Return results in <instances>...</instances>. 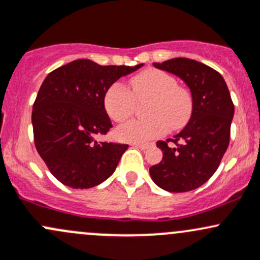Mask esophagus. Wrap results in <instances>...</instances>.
Segmentation results:
<instances>
[{"label":"esophagus","instance_id":"34e87169","mask_svg":"<svg viewBox=\"0 0 260 260\" xmlns=\"http://www.w3.org/2000/svg\"><path fill=\"white\" fill-rule=\"evenodd\" d=\"M133 147H137V148H141V149H146L148 148L149 144L148 143H132Z\"/></svg>","mask_w":260,"mask_h":260}]
</instances>
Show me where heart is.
Instances as JSON below:
<instances>
[{
	"mask_svg": "<svg viewBox=\"0 0 260 260\" xmlns=\"http://www.w3.org/2000/svg\"><path fill=\"white\" fill-rule=\"evenodd\" d=\"M144 114L149 118L131 121L117 129V137L125 142H146L162 137L168 129H182L193 113L192 92L179 86L174 76L165 71L146 70L131 78V91L113 83L106 91L103 103L114 122H125L135 113L137 102H146Z\"/></svg>",
	"mask_w": 260,
	"mask_h": 260,
	"instance_id": "obj_1",
	"label": "heart"
}]
</instances>
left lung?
<instances>
[{"mask_svg":"<svg viewBox=\"0 0 260 260\" xmlns=\"http://www.w3.org/2000/svg\"><path fill=\"white\" fill-rule=\"evenodd\" d=\"M153 66L182 78L190 88L194 106L182 132L157 142L163 158L149 173L162 189L189 192L204 184L219 167L231 138L234 105L225 81L209 66L189 58Z\"/></svg>","mask_w":260,"mask_h":260,"instance_id":"left-lung-1","label":"left lung"}]
</instances>
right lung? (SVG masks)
I'll return each mask as SVG.
<instances>
[{
	"instance_id": "right-lung-1",
	"label": "right lung",
	"mask_w": 260,
	"mask_h": 260,
	"mask_svg": "<svg viewBox=\"0 0 260 260\" xmlns=\"http://www.w3.org/2000/svg\"><path fill=\"white\" fill-rule=\"evenodd\" d=\"M141 66H100L76 59L43 81L32 109L35 146L62 184L87 189L116 171L128 144L95 139L113 127L103 98L118 78Z\"/></svg>"
}]
</instances>
